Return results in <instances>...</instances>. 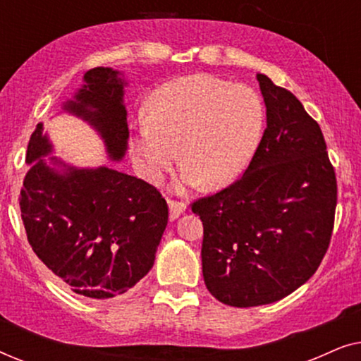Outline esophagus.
Here are the masks:
<instances>
[{
	"mask_svg": "<svg viewBox=\"0 0 361 361\" xmlns=\"http://www.w3.org/2000/svg\"><path fill=\"white\" fill-rule=\"evenodd\" d=\"M167 204H169V216H171V220H176L177 216H179L182 212H185V209H187L185 202H182V200L167 199Z\"/></svg>",
	"mask_w": 361,
	"mask_h": 361,
	"instance_id": "obj_1",
	"label": "esophagus"
}]
</instances>
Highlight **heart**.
I'll use <instances>...</instances> for the list:
<instances>
[{
    "label": "heart",
    "instance_id": "obj_1",
    "mask_svg": "<svg viewBox=\"0 0 361 361\" xmlns=\"http://www.w3.org/2000/svg\"><path fill=\"white\" fill-rule=\"evenodd\" d=\"M263 125V103L251 87L210 75L182 77L152 93L131 152L151 182L171 171L179 149L184 184L224 187L253 159Z\"/></svg>",
    "mask_w": 361,
    "mask_h": 361
}]
</instances>
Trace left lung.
<instances>
[{"mask_svg": "<svg viewBox=\"0 0 361 361\" xmlns=\"http://www.w3.org/2000/svg\"><path fill=\"white\" fill-rule=\"evenodd\" d=\"M266 130L240 179L190 204L204 224L202 271L220 302L255 307L294 293L332 238L337 177L319 123L258 73Z\"/></svg>", "mask_w": 361, "mask_h": 361, "instance_id": "1", "label": "left lung"}]
</instances>
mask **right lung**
Returning <instances> with one entry per match:
<instances>
[{
	"instance_id": "add662e5",
	"label": "right lung",
	"mask_w": 361,
	"mask_h": 361,
	"mask_svg": "<svg viewBox=\"0 0 361 361\" xmlns=\"http://www.w3.org/2000/svg\"><path fill=\"white\" fill-rule=\"evenodd\" d=\"M77 102L66 108L102 133L111 159H121L130 136L123 82L111 68H92ZM51 152L39 123L29 140V171L19 209L37 258L75 294L110 299L149 273L164 233L169 207L142 179L108 167L57 174L42 159Z\"/></svg>"
}]
</instances>
